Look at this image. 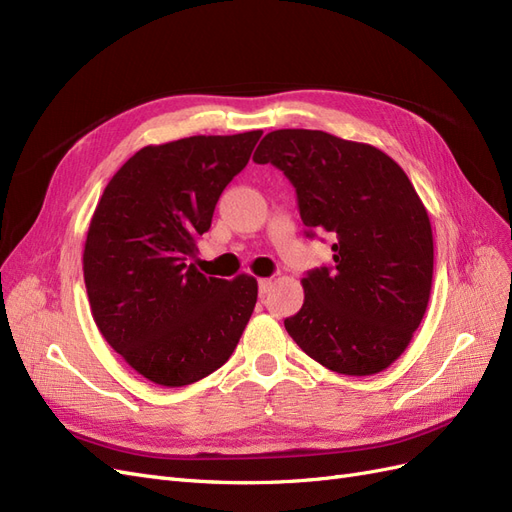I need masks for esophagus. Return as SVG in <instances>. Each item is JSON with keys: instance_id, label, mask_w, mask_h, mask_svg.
Here are the masks:
<instances>
[{"instance_id": "obj_1", "label": "esophagus", "mask_w": 512, "mask_h": 512, "mask_svg": "<svg viewBox=\"0 0 512 512\" xmlns=\"http://www.w3.org/2000/svg\"><path fill=\"white\" fill-rule=\"evenodd\" d=\"M272 289V278H259V295L263 298Z\"/></svg>"}]
</instances>
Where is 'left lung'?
<instances>
[{"label":"left lung","mask_w":512,"mask_h":512,"mask_svg":"<svg viewBox=\"0 0 512 512\" xmlns=\"http://www.w3.org/2000/svg\"><path fill=\"white\" fill-rule=\"evenodd\" d=\"M253 159L291 180L310 236L336 238L334 266L302 278L289 336L332 372H383L421 325L434 276L432 223L406 172L372 144L319 129L270 131Z\"/></svg>","instance_id":"1"}]
</instances>
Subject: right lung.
Returning a JSON list of instances; mask_svg holds the SVG:
<instances>
[{"mask_svg": "<svg viewBox=\"0 0 512 512\" xmlns=\"http://www.w3.org/2000/svg\"><path fill=\"white\" fill-rule=\"evenodd\" d=\"M261 134L144 146L95 206L82 253L93 321L127 366L155 385L185 387L219 370L253 315V276H206L189 259Z\"/></svg>", "mask_w": 512, "mask_h": 512, "instance_id": "1", "label": "right lung"}]
</instances>
